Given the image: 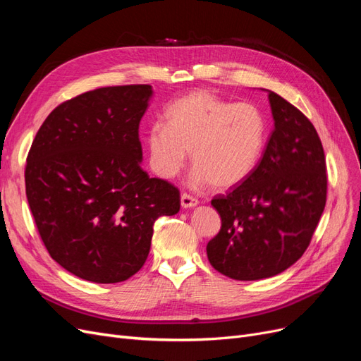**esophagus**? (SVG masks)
I'll list each match as a JSON object with an SVG mask.
<instances>
[{
  "label": "esophagus",
  "mask_w": 361,
  "mask_h": 361,
  "mask_svg": "<svg viewBox=\"0 0 361 361\" xmlns=\"http://www.w3.org/2000/svg\"><path fill=\"white\" fill-rule=\"evenodd\" d=\"M180 204H182V207H185V209H188V207L197 206V204H199V200L195 199V197H192V195H190V194H187V192H183V194L180 195Z\"/></svg>",
  "instance_id": "1"
}]
</instances>
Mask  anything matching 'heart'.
<instances>
[{"instance_id":"1","label":"heart","mask_w":361,"mask_h":361,"mask_svg":"<svg viewBox=\"0 0 361 361\" xmlns=\"http://www.w3.org/2000/svg\"><path fill=\"white\" fill-rule=\"evenodd\" d=\"M164 118L166 125L146 133L150 167L161 179L178 176L191 150L194 182L228 190L245 182L264 157L268 120L255 104L195 90L171 102Z\"/></svg>"}]
</instances>
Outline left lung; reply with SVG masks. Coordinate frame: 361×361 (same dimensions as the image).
Wrapping results in <instances>:
<instances>
[{
  "mask_svg": "<svg viewBox=\"0 0 361 361\" xmlns=\"http://www.w3.org/2000/svg\"><path fill=\"white\" fill-rule=\"evenodd\" d=\"M274 130L256 171L211 204L221 228L206 245L207 259L235 280L277 276L307 250L326 202L322 143L310 120L268 92Z\"/></svg>",
  "mask_w": 361,
  "mask_h": 361,
  "instance_id": "1",
  "label": "left lung"
}]
</instances>
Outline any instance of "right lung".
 Here are the masks:
<instances>
[{"label": "right lung", "mask_w": 361, "mask_h": 361, "mask_svg": "<svg viewBox=\"0 0 361 361\" xmlns=\"http://www.w3.org/2000/svg\"><path fill=\"white\" fill-rule=\"evenodd\" d=\"M154 90L102 87L60 104L32 141L25 192L51 257L94 283L125 281L149 256L154 224L180 209L174 185L141 169L138 138Z\"/></svg>", "instance_id": "obj_1"}]
</instances>
